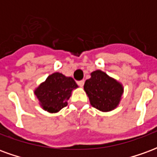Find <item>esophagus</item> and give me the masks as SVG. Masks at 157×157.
<instances>
[{"label": "esophagus", "mask_w": 157, "mask_h": 157, "mask_svg": "<svg viewBox=\"0 0 157 157\" xmlns=\"http://www.w3.org/2000/svg\"><path fill=\"white\" fill-rule=\"evenodd\" d=\"M84 81L82 80V81H79V82H77V84H78V86H80L81 87H82L83 86H84Z\"/></svg>", "instance_id": "esophagus-1"}]
</instances>
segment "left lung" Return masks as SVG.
<instances>
[{
    "instance_id": "8db88e82",
    "label": "left lung",
    "mask_w": 157,
    "mask_h": 157,
    "mask_svg": "<svg viewBox=\"0 0 157 157\" xmlns=\"http://www.w3.org/2000/svg\"><path fill=\"white\" fill-rule=\"evenodd\" d=\"M84 90L91 105L102 112L115 109L124 92L119 82L99 70L91 73V78L86 80L84 84Z\"/></svg>"
}]
</instances>
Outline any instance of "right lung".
I'll list each match as a JSON object with an SVG mask.
<instances>
[{"mask_svg": "<svg viewBox=\"0 0 157 157\" xmlns=\"http://www.w3.org/2000/svg\"><path fill=\"white\" fill-rule=\"evenodd\" d=\"M76 87L78 86L72 77H66L56 72L48 75L34 93L43 109L49 113H57L67 106L72 90Z\"/></svg>", "mask_w": 157, "mask_h": 157, "instance_id": "right-lung-1", "label": "right lung"}]
</instances>
